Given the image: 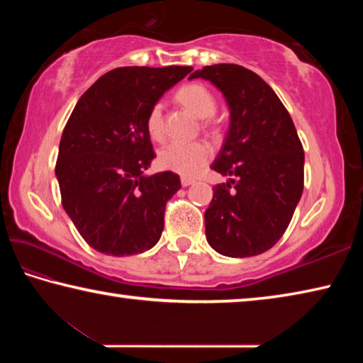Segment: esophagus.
I'll return each mask as SVG.
<instances>
[{"label": "esophagus", "mask_w": 363, "mask_h": 363, "mask_svg": "<svg viewBox=\"0 0 363 363\" xmlns=\"http://www.w3.org/2000/svg\"><path fill=\"white\" fill-rule=\"evenodd\" d=\"M181 184L184 187H187V186H190V184H194V179L192 177H181Z\"/></svg>", "instance_id": "esophagus-1"}]
</instances>
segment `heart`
I'll list each match as a JSON object with an SVG mask.
<instances>
[{
  "label": "heart",
  "mask_w": 363,
  "mask_h": 363,
  "mask_svg": "<svg viewBox=\"0 0 363 363\" xmlns=\"http://www.w3.org/2000/svg\"><path fill=\"white\" fill-rule=\"evenodd\" d=\"M176 101L196 118L203 120V126H211V116L216 112V99L205 86L190 83L176 93ZM149 136L155 140L163 139V110L160 104L153 106L145 118ZM211 158V149L206 143H173L158 152V167L181 176H195Z\"/></svg>",
  "instance_id": "1"
}]
</instances>
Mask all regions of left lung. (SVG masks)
<instances>
[{
	"label": "left lung",
	"instance_id": "left-lung-1",
	"mask_svg": "<svg viewBox=\"0 0 363 363\" xmlns=\"http://www.w3.org/2000/svg\"><path fill=\"white\" fill-rule=\"evenodd\" d=\"M203 78L223 93L229 131L211 169L230 179L214 186L205 211L206 240L219 255H261L284 235L304 189V150L290 113L255 72L206 65Z\"/></svg>",
	"mask_w": 363,
	"mask_h": 363
}]
</instances>
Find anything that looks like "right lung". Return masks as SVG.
Masks as SVG:
<instances>
[{
    "label": "right lung",
    "mask_w": 363,
    "mask_h": 363,
    "mask_svg": "<svg viewBox=\"0 0 363 363\" xmlns=\"http://www.w3.org/2000/svg\"><path fill=\"white\" fill-rule=\"evenodd\" d=\"M192 67H120L79 97L59 144L56 176L62 206L84 242L108 256L155 247L167 201L179 176L144 174L155 152L145 128L149 110Z\"/></svg>",
    "instance_id": "1"
}]
</instances>
